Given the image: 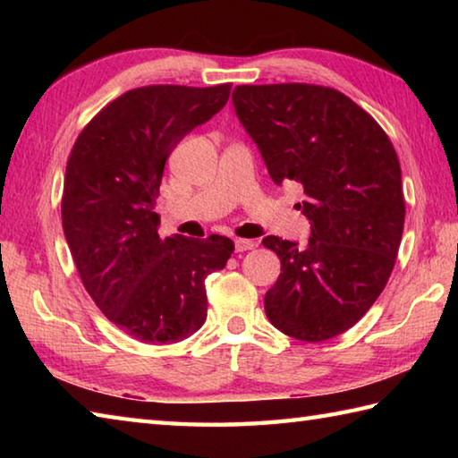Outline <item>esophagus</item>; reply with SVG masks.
Segmentation results:
<instances>
[{
  "mask_svg": "<svg viewBox=\"0 0 458 458\" xmlns=\"http://www.w3.org/2000/svg\"><path fill=\"white\" fill-rule=\"evenodd\" d=\"M234 248H236V251L254 250V248H256V242H254V240H242V238H238V240L234 242Z\"/></svg>",
  "mask_w": 458,
  "mask_h": 458,
  "instance_id": "34e87169",
  "label": "esophagus"
}]
</instances>
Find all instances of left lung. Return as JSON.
Here are the masks:
<instances>
[{"label": "left lung", "mask_w": 458, "mask_h": 458, "mask_svg": "<svg viewBox=\"0 0 458 458\" xmlns=\"http://www.w3.org/2000/svg\"><path fill=\"white\" fill-rule=\"evenodd\" d=\"M238 120L276 184L295 181L310 222L305 246L264 238L281 259L266 299L281 333L323 343L354 327L382 293L403 234L405 200L394 145L377 122L335 89L236 86Z\"/></svg>", "instance_id": "1"}]
</instances>
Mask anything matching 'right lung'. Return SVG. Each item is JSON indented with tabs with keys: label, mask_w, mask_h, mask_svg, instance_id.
I'll use <instances>...</instances> for the list:
<instances>
[{
	"label": "right lung",
	"mask_w": 458,
	"mask_h": 458,
	"mask_svg": "<svg viewBox=\"0 0 458 458\" xmlns=\"http://www.w3.org/2000/svg\"><path fill=\"white\" fill-rule=\"evenodd\" d=\"M232 84H155L94 115L66 163L63 230L82 284L125 335L151 344L191 336L207 320L204 279L234 242L159 236L155 212L165 161L228 102Z\"/></svg>",
	"instance_id": "obj_1"
}]
</instances>
